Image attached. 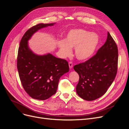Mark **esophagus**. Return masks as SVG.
<instances>
[{"label": "esophagus", "mask_w": 129, "mask_h": 129, "mask_svg": "<svg viewBox=\"0 0 129 129\" xmlns=\"http://www.w3.org/2000/svg\"><path fill=\"white\" fill-rule=\"evenodd\" d=\"M73 62L70 61L69 62V68L70 69H72L73 68Z\"/></svg>", "instance_id": "34e87169"}]
</instances>
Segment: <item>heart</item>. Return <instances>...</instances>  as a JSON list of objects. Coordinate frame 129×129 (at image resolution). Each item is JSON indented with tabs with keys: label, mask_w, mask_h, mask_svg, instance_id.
<instances>
[{
	"label": "heart",
	"mask_w": 129,
	"mask_h": 129,
	"mask_svg": "<svg viewBox=\"0 0 129 129\" xmlns=\"http://www.w3.org/2000/svg\"><path fill=\"white\" fill-rule=\"evenodd\" d=\"M100 42V38L95 33L77 28L69 30L65 40L57 41V45L64 57L72 54V48H75V56L78 60L83 61L90 58L95 52Z\"/></svg>",
	"instance_id": "heart-1"
}]
</instances>
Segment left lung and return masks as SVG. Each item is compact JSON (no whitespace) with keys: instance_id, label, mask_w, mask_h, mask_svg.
<instances>
[{"instance_id":"obj_1","label":"left lung","mask_w":129,"mask_h":129,"mask_svg":"<svg viewBox=\"0 0 129 129\" xmlns=\"http://www.w3.org/2000/svg\"><path fill=\"white\" fill-rule=\"evenodd\" d=\"M118 48L109 32L107 41L88 60L74 66L79 75L76 92L81 98L93 101L107 92L117 72Z\"/></svg>"}]
</instances>
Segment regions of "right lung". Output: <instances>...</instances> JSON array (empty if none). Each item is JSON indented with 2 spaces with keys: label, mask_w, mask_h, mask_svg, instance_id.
<instances>
[{
  "label": "right lung",
  "mask_w": 129,
  "mask_h": 129,
  "mask_svg": "<svg viewBox=\"0 0 129 129\" xmlns=\"http://www.w3.org/2000/svg\"><path fill=\"white\" fill-rule=\"evenodd\" d=\"M55 24H39L32 27L26 31L20 42L17 57L19 75L25 91L34 99L45 100L55 94L60 78L69 72L66 60L50 53L37 55L28 47V41L33 34Z\"/></svg>",
  "instance_id": "right-lung-1"
}]
</instances>
